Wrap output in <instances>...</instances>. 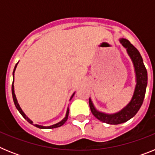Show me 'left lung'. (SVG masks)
Listing matches in <instances>:
<instances>
[{
    "mask_svg": "<svg viewBox=\"0 0 155 155\" xmlns=\"http://www.w3.org/2000/svg\"><path fill=\"white\" fill-rule=\"evenodd\" d=\"M120 42L127 49V53L134 64L136 74L137 84L130 102L120 112L113 114H107L97 110L93 105L91 98H89L90 109L94 117H96L100 121L112 125H117L125 123L137 114L143 104L147 84V72L143 64L140 53L127 39H120Z\"/></svg>",
    "mask_w": 155,
    "mask_h": 155,
    "instance_id": "left-lung-1",
    "label": "left lung"
}]
</instances>
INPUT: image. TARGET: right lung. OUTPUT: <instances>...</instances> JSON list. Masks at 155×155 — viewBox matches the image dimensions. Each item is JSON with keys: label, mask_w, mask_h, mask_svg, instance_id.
Here are the masks:
<instances>
[{"label": "right lung", "mask_w": 155, "mask_h": 155, "mask_svg": "<svg viewBox=\"0 0 155 155\" xmlns=\"http://www.w3.org/2000/svg\"><path fill=\"white\" fill-rule=\"evenodd\" d=\"M18 64V63H17V64H16L15 67V69H14V71H13V82H12V97H13V101H14V103H15V107L17 108V109H18V110L19 113H21V116H22L23 117H24V118L25 119V120H26L28 122V123H29V124H32V123H33V122L31 121V120H30V119H28V117H27L26 115L25 114L24 112H23V111H22V109H21V107H20V105H19L18 102V101H17V98H16L15 94V87H14V77H15V71L16 67H17ZM74 94H72V95H71V98H70V100H71V98H73V96H74ZM68 115H69V107H68V109H67V113H66L65 117H64V118L63 119V120H61V122H59V123H57V124H54V125L50 126V127H43V126L37 125V124H35V125H34V124H32V125L35 126V127H38V128H40V129H53V128H57V127H61V126L64 125V124H65L66 121H67V120H68Z\"/></svg>", "instance_id": "add662e5"}]
</instances>
